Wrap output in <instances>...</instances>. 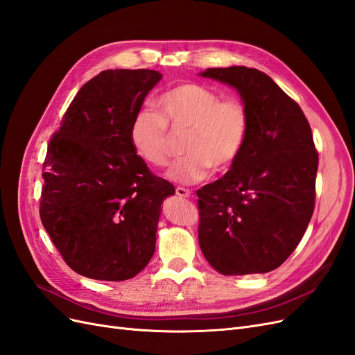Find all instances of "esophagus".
Instances as JSON below:
<instances>
[{
    "label": "esophagus",
    "mask_w": 355,
    "mask_h": 355,
    "mask_svg": "<svg viewBox=\"0 0 355 355\" xmlns=\"http://www.w3.org/2000/svg\"><path fill=\"white\" fill-rule=\"evenodd\" d=\"M176 194H178L179 197L188 198V197H191V191L187 189V188H184V187H176Z\"/></svg>",
    "instance_id": "1"
}]
</instances>
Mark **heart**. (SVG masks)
Listing matches in <instances>:
<instances>
[{
	"mask_svg": "<svg viewBox=\"0 0 355 355\" xmlns=\"http://www.w3.org/2000/svg\"><path fill=\"white\" fill-rule=\"evenodd\" d=\"M158 112L139 111L130 124L136 155L153 167H164L173 155V133L187 132L185 157L170 167L168 178L196 184L214 170H228L241 155L250 133V111L237 96H222L197 83L175 85L157 99Z\"/></svg>",
	"mask_w": 355,
	"mask_h": 355,
	"instance_id": "b5f03b06",
	"label": "heart"
}]
</instances>
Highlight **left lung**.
I'll list each match as a JSON object with an SVG mask.
<instances>
[{
    "mask_svg": "<svg viewBox=\"0 0 355 355\" xmlns=\"http://www.w3.org/2000/svg\"><path fill=\"white\" fill-rule=\"evenodd\" d=\"M201 75L237 89L250 111L239 159L197 191L201 252L223 275L270 272L293 253L314 211L318 153L311 125L259 69L209 68Z\"/></svg>",
    "mask_w": 355,
    "mask_h": 355,
    "instance_id": "left-lung-1",
    "label": "left lung"
}]
</instances>
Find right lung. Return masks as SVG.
<instances>
[{"label": "right lung", "instance_id": "obj_1", "mask_svg": "<svg viewBox=\"0 0 355 355\" xmlns=\"http://www.w3.org/2000/svg\"><path fill=\"white\" fill-rule=\"evenodd\" d=\"M161 80L153 69H108L63 114L42 163L40 218L71 270L123 282L155 250L161 202L175 194L130 144V124Z\"/></svg>", "mask_w": 355, "mask_h": 355}]
</instances>
